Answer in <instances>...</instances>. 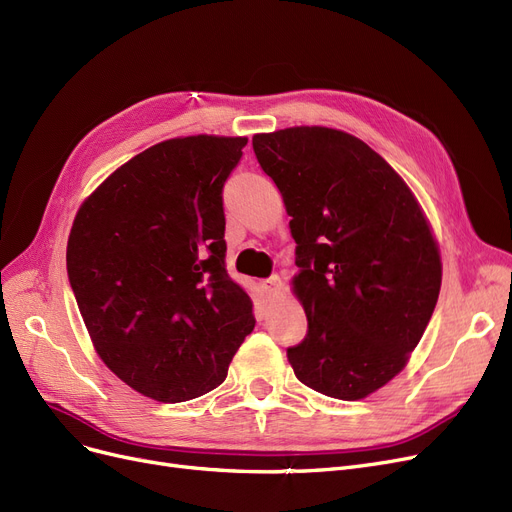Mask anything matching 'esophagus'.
Segmentation results:
<instances>
[{
  "label": "esophagus",
  "mask_w": 512,
  "mask_h": 512,
  "mask_svg": "<svg viewBox=\"0 0 512 512\" xmlns=\"http://www.w3.org/2000/svg\"><path fill=\"white\" fill-rule=\"evenodd\" d=\"M263 291H266V295H272V297H276L278 293H280V289H282V280H280V276H270L268 280H263Z\"/></svg>",
  "instance_id": "obj_1"
}]
</instances>
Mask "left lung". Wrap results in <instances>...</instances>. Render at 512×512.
Returning <instances> with one entry per match:
<instances>
[{"mask_svg": "<svg viewBox=\"0 0 512 512\" xmlns=\"http://www.w3.org/2000/svg\"><path fill=\"white\" fill-rule=\"evenodd\" d=\"M291 217L293 293L308 316L287 350L301 384L365 399L401 373L441 291V255L399 173L344 130L295 126L253 137Z\"/></svg>", "mask_w": 512, "mask_h": 512, "instance_id": "obj_1", "label": "left lung"}]
</instances>
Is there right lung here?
<instances>
[{"mask_svg":"<svg viewBox=\"0 0 512 512\" xmlns=\"http://www.w3.org/2000/svg\"><path fill=\"white\" fill-rule=\"evenodd\" d=\"M246 137L168 139L84 200L67 274L92 346L124 384L160 403L217 388L255 327L225 270L223 183Z\"/></svg>","mask_w":512,"mask_h":512,"instance_id":"right-lung-1","label":"right lung"}]
</instances>
